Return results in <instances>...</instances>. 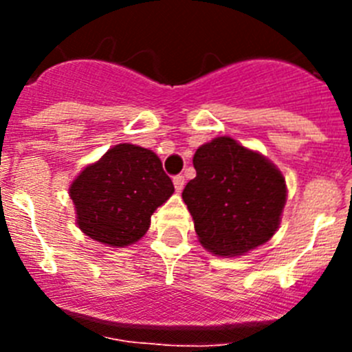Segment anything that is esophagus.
Masks as SVG:
<instances>
[{
    "instance_id": "34e87169",
    "label": "esophagus",
    "mask_w": 352,
    "mask_h": 352,
    "mask_svg": "<svg viewBox=\"0 0 352 352\" xmlns=\"http://www.w3.org/2000/svg\"><path fill=\"white\" fill-rule=\"evenodd\" d=\"M173 183H174V188H176V192H182L183 186H185V178H183L182 174H178V176H174L173 178Z\"/></svg>"
}]
</instances>
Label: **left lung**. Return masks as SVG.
<instances>
[{"instance_id": "1", "label": "left lung", "mask_w": 352, "mask_h": 352, "mask_svg": "<svg viewBox=\"0 0 352 352\" xmlns=\"http://www.w3.org/2000/svg\"><path fill=\"white\" fill-rule=\"evenodd\" d=\"M194 167L197 176L186 183L182 197L206 250L243 256L275 234L287 197L275 164L223 135L199 146Z\"/></svg>"}]
</instances>
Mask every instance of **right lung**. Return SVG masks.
<instances>
[{
  "mask_svg": "<svg viewBox=\"0 0 352 352\" xmlns=\"http://www.w3.org/2000/svg\"><path fill=\"white\" fill-rule=\"evenodd\" d=\"M173 192L160 158L129 142L116 144L84 167L68 188L80 231L114 248L139 241L149 229L151 214Z\"/></svg>",
  "mask_w": 352,
  "mask_h": 352,
  "instance_id": "add662e5",
  "label": "right lung"
}]
</instances>
